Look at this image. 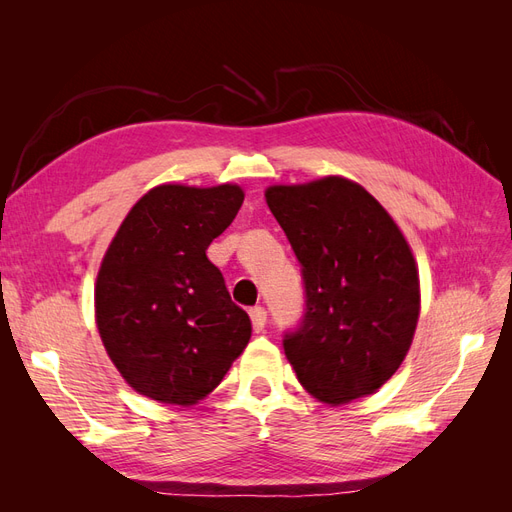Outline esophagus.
Segmentation results:
<instances>
[{"mask_svg": "<svg viewBox=\"0 0 512 512\" xmlns=\"http://www.w3.org/2000/svg\"><path fill=\"white\" fill-rule=\"evenodd\" d=\"M250 318H252V327H254V331H256V333H260L262 329H265V324H267V309H265V307H260V305L252 307V309H250Z\"/></svg>", "mask_w": 512, "mask_h": 512, "instance_id": "obj_1", "label": "esophagus"}]
</instances>
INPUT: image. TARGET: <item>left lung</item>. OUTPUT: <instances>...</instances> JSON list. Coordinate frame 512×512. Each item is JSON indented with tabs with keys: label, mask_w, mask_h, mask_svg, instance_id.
Wrapping results in <instances>:
<instances>
[{
	"label": "left lung",
	"mask_w": 512,
	"mask_h": 512,
	"mask_svg": "<svg viewBox=\"0 0 512 512\" xmlns=\"http://www.w3.org/2000/svg\"><path fill=\"white\" fill-rule=\"evenodd\" d=\"M265 196L301 265L305 309L284 333L299 382L333 406L374 393L408 354L421 307L404 235L342 177L273 185Z\"/></svg>",
	"instance_id": "left-lung-1"
}]
</instances>
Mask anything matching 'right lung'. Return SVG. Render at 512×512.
Here are the masks:
<instances>
[{
  "label": "right lung",
  "mask_w": 512,
  "mask_h": 512,
  "mask_svg": "<svg viewBox=\"0 0 512 512\" xmlns=\"http://www.w3.org/2000/svg\"><path fill=\"white\" fill-rule=\"evenodd\" d=\"M241 205L237 185H158L119 226L98 273L96 320L108 356L141 395L192 406L250 342V316L207 258Z\"/></svg>",
  "instance_id": "obj_1"
}]
</instances>
